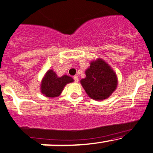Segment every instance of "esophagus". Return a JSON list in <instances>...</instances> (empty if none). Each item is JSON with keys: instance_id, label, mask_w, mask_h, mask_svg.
Returning a JSON list of instances; mask_svg holds the SVG:
<instances>
[{"instance_id": "1", "label": "esophagus", "mask_w": 153, "mask_h": 153, "mask_svg": "<svg viewBox=\"0 0 153 153\" xmlns=\"http://www.w3.org/2000/svg\"><path fill=\"white\" fill-rule=\"evenodd\" d=\"M73 79H74V80H75V83H78V77L77 76V75H75V76L73 77Z\"/></svg>"}]
</instances>
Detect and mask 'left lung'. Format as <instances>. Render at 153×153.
Wrapping results in <instances>:
<instances>
[{
  "instance_id": "obj_1",
  "label": "left lung",
  "mask_w": 153,
  "mask_h": 153,
  "mask_svg": "<svg viewBox=\"0 0 153 153\" xmlns=\"http://www.w3.org/2000/svg\"><path fill=\"white\" fill-rule=\"evenodd\" d=\"M85 73V78L80 80V84L92 100H106L116 89V73L102 59L98 58L91 62Z\"/></svg>"
}]
</instances>
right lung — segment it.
I'll use <instances>...</instances> for the list:
<instances>
[{"mask_svg": "<svg viewBox=\"0 0 153 153\" xmlns=\"http://www.w3.org/2000/svg\"><path fill=\"white\" fill-rule=\"evenodd\" d=\"M73 78L64 75L59 77L53 70H48L41 82V92L46 97L54 98L61 94L65 86L68 83H73Z\"/></svg>", "mask_w": 153, "mask_h": 153, "instance_id": "right-lung-1", "label": "right lung"}]
</instances>
